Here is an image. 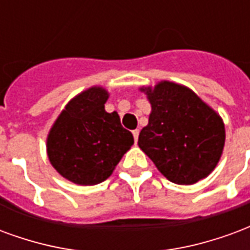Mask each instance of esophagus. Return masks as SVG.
I'll use <instances>...</instances> for the list:
<instances>
[{
  "instance_id": "34e87169",
  "label": "esophagus",
  "mask_w": 250,
  "mask_h": 250,
  "mask_svg": "<svg viewBox=\"0 0 250 250\" xmlns=\"http://www.w3.org/2000/svg\"><path fill=\"white\" fill-rule=\"evenodd\" d=\"M138 130L137 129H136V130H133V137H134V143L137 144V140H138Z\"/></svg>"
}]
</instances>
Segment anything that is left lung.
<instances>
[{
    "mask_svg": "<svg viewBox=\"0 0 250 250\" xmlns=\"http://www.w3.org/2000/svg\"><path fill=\"white\" fill-rule=\"evenodd\" d=\"M140 90L152 106L138 146L163 176L178 185H192L217 167L225 145L221 116L192 89L160 81Z\"/></svg>",
    "mask_w": 250,
    "mask_h": 250,
    "instance_id": "left-lung-1",
    "label": "left lung"
}]
</instances>
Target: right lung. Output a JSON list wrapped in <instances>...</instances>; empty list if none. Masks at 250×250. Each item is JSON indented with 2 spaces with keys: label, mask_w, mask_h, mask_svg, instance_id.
<instances>
[{
  "label": "right lung",
  "mask_w": 250,
  "mask_h": 250,
  "mask_svg": "<svg viewBox=\"0 0 250 250\" xmlns=\"http://www.w3.org/2000/svg\"><path fill=\"white\" fill-rule=\"evenodd\" d=\"M107 98L109 92L103 86L83 90L66 104L49 130V161L70 183L105 181L134 143L118 113L105 110Z\"/></svg>",
  "instance_id": "add662e5"
}]
</instances>
